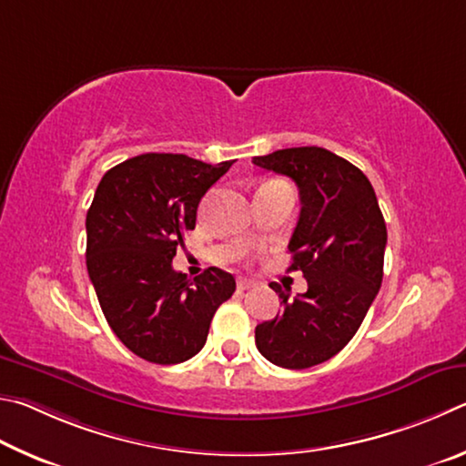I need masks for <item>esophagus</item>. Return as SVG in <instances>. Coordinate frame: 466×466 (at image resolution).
<instances>
[{
  "label": "esophagus",
  "instance_id": "esophagus-1",
  "mask_svg": "<svg viewBox=\"0 0 466 466\" xmlns=\"http://www.w3.org/2000/svg\"><path fill=\"white\" fill-rule=\"evenodd\" d=\"M254 287H256V282L249 280V279H239L238 280V289L239 290H249V289H254Z\"/></svg>",
  "mask_w": 466,
  "mask_h": 466
}]
</instances>
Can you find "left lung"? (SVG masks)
<instances>
[{
    "label": "left lung",
    "mask_w": 466,
    "mask_h": 466,
    "mask_svg": "<svg viewBox=\"0 0 466 466\" xmlns=\"http://www.w3.org/2000/svg\"><path fill=\"white\" fill-rule=\"evenodd\" d=\"M289 176L299 187L300 215L292 233L289 270L309 289L282 299V313L256 328V346L282 369H309L344 350L360 328L382 282L387 225L377 194L360 169L323 147H292L251 159Z\"/></svg>",
    "instance_id": "1"
}]
</instances>
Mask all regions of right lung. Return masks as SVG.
Wrapping results in <instances>:
<instances>
[{
	"mask_svg": "<svg viewBox=\"0 0 466 466\" xmlns=\"http://www.w3.org/2000/svg\"><path fill=\"white\" fill-rule=\"evenodd\" d=\"M233 161L145 153L106 171L87 210L86 264L106 321L130 352L179 364L202 350L212 315L235 279L208 268L198 279L171 268L196 208Z\"/></svg>",
	"mask_w": 466,
	"mask_h": 466,
	"instance_id": "1",
	"label": "right lung"
}]
</instances>
